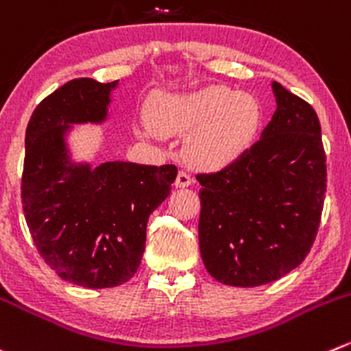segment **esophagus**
I'll use <instances>...</instances> for the list:
<instances>
[{
  "label": "esophagus",
  "mask_w": 351,
  "mask_h": 351,
  "mask_svg": "<svg viewBox=\"0 0 351 351\" xmlns=\"http://www.w3.org/2000/svg\"><path fill=\"white\" fill-rule=\"evenodd\" d=\"M192 176L189 175V173L186 171H180L178 173V176H176V180H175V185L178 186V189H185V186H190L192 185Z\"/></svg>",
  "instance_id": "esophagus-1"
}]
</instances>
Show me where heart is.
<instances>
[{
	"mask_svg": "<svg viewBox=\"0 0 351 351\" xmlns=\"http://www.w3.org/2000/svg\"><path fill=\"white\" fill-rule=\"evenodd\" d=\"M147 123L159 135L190 132L185 154L200 168H223L240 158L257 138L261 103L252 94L224 85L185 93H159L149 101Z\"/></svg>",
	"mask_w": 351,
	"mask_h": 351,
	"instance_id": "b5f03b06",
	"label": "heart"
}]
</instances>
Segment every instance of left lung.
<instances>
[{
	"label": "left lung",
	"instance_id": "left-lung-1",
	"mask_svg": "<svg viewBox=\"0 0 351 351\" xmlns=\"http://www.w3.org/2000/svg\"><path fill=\"white\" fill-rule=\"evenodd\" d=\"M276 111L261 138L237 161L197 175L199 247L207 273L252 288L300 266L321 223L326 154L308 103L273 82Z\"/></svg>",
	"mask_w": 351,
	"mask_h": 351
}]
</instances>
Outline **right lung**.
Returning <instances> with one entry per match:
<instances>
[{
	"label": "right lung",
	"mask_w": 351,
	"mask_h": 351,
	"mask_svg": "<svg viewBox=\"0 0 351 351\" xmlns=\"http://www.w3.org/2000/svg\"><path fill=\"white\" fill-rule=\"evenodd\" d=\"M118 80L75 78L43 99L25 132L22 204L47 266L84 288H113L137 273L149 216L171 192L176 166L75 161L73 125L108 118Z\"/></svg>",
	"instance_id": "1"
}]
</instances>
